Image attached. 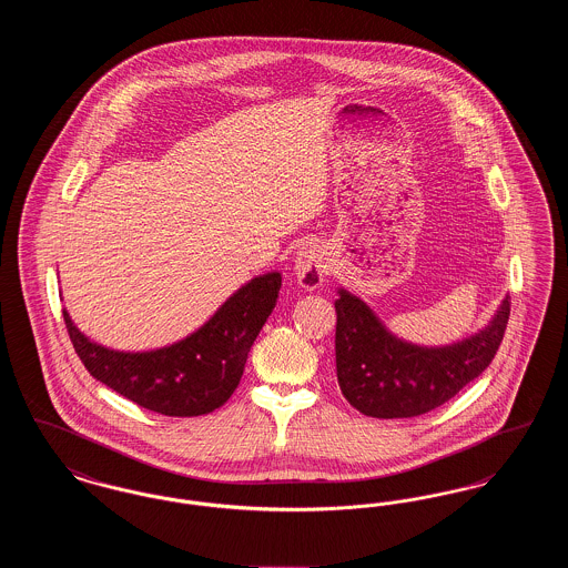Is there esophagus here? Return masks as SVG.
I'll list each match as a JSON object with an SVG mask.
<instances>
[{"instance_id": "obj_1", "label": "esophagus", "mask_w": 568, "mask_h": 568, "mask_svg": "<svg viewBox=\"0 0 568 568\" xmlns=\"http://www.w3.org/2000/svg\"><path fill=\"white\" fill-rule=\"evenodd\" d=\"M327 271H329V257L322 246L313 244L297 251L294 257V274L304 290L308 292L320 290L324 285Z\"/></svg>"}]
</instances>
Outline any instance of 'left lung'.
<instances>
[{
    "instance_id": "left-lung-1",
    "label": "left lung",
    "mask_w": 568,
    "mask_h": 568,
    "mask_svg": "<svg viewBox=\"0 0 568 568\" xmlns=\"http://www.w3.org/2000/svg\"><path fill=\"white\" fill-rule=\"evenodd\" d=\"M338 385L349 405L377 419L417 417L454 398L489 366L511 313L505 296L486 327L452 345L428 347L396 336L349 290L338 287Z\"/></svg>"
}]
</instances>
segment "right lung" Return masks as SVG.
<instances>
[{"mask_svg":"<svg viewBox=\"0 0 568 568\" xmlns=\"http://www.w3.org/2000/svg\"><path fill=\"white\" fill-rule=\"evenodd\" d=\"M281 272L257 274L185 338L149 352H121L91 341L63 308L72 345L91 377L135 405L170 417H195L225 405L248 352L271 317Z\"/></svg>","mask_w":568,"mask_h":568,"instance_id":"1","label":"right lung"}]
</instances>
